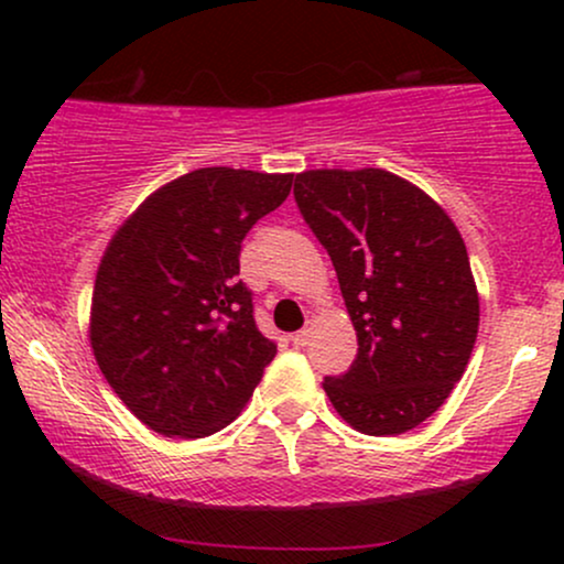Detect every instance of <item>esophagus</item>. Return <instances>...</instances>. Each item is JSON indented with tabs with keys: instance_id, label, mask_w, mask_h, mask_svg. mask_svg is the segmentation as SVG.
I'll return each instance as SVG.
<instances>
[{
	"instance_id": "34e87169",
	"label": "esophagus",
	"mask_w": 564,
	"mask_h": 564,
	"mask_svg": "<svg viewBox=\"0 0 564 564\" xmlns=\"http://www.w3.org/2000/svg\"><path fill=\"white\" fill-rule=\"evenodd\" d=\"M310 336H313V326H304L302 332L294 334V345H296V347H304V345H307V341H310Z\"/></svg>"
}]
</instances>
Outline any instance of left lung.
I'll list each match as a JSON object with an SVG mask.
<instances>
[{"label":"left lung","mask_w":564,"mask_h":564,"mask_svg":"<svg viewBox=\"0 0 564 564\" xmlns=\"http://www.w3.org/2000/svg\"><path fill=\"white\" fill-rule=\"evenodd\" d=\"M294 196L358 334L355 364L323 390L364 435L413 430L464 377L480 328L462 232L422 187L377 166L307 170Z\"/></svg>","instance_id":"8db88e82"}]
</instances>
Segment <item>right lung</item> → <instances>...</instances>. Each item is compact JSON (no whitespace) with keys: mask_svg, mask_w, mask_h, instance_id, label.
<instances>
[{"mask_svg":"<svg viewBox=\"0 0 564 564\" xmlns=\"http://www.w3.org/2000/svg\"><path fill=\"white\" fill-rule=\"evenodd\" d=\"M291 180L193 170L153 191L108 241L89 345L111 390L148 430L215 435L243 411L275 358L236 275L243 236L286 200Z\"/></svg>","mask_w":564,"mask_h":564,"instance_id":"add662e5","label":"right lung"}]
</instances>
